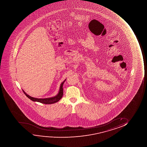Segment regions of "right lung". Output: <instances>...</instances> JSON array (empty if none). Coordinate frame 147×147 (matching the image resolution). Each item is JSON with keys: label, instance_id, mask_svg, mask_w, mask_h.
I'll return each mask as SVG.
<instances>
[{"label": "right lung", "instance_id": "obj_1", "mask_svg": "<svg viewBox=\"0 0 147 147\" xmlns=\"http://www.w3.org/2000/svg\"><path fill=\"white\" fill-rule=\"evenodd\" d=\"M63 81L61 84L60 88V90L59 92V93L57 94V96L55 97H53L51 98H34L32 97L29 96L28 95L26 94V93H25L24 91H23V92L24 93V94L26 95V96L28 97V98L30 99V100L33 101H37V102H39L42 103H44V104H52V103H54L58 102V101L60 100L62 98L63 95V85L65 82V81Z\"/></svg>", "mask_w": 147, "mask_h": 147}]
</instances>
